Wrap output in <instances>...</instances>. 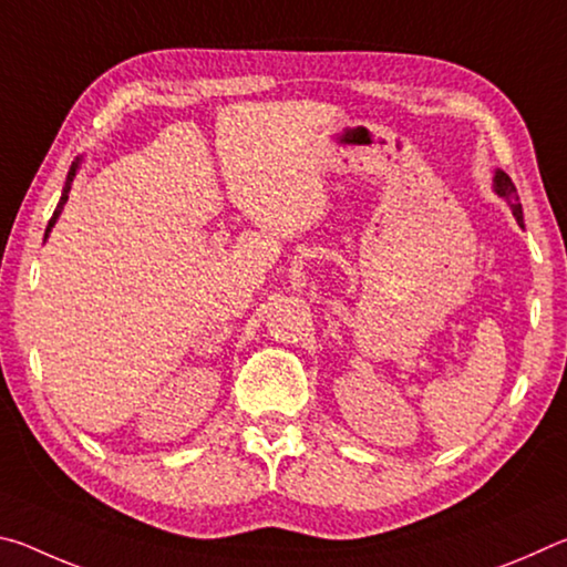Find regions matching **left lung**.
Listing matches in <instances>:
<instances>
[{"instance_id": "obj_1", "label": "left lung", "mask_w": 567, "mask_h": 567, "mask_svg": "<svg viewBox=\"0 0 567 567\" xmlns=\"http://www.w3.org/2000/svg\"><path fill=\"white\" fill-rule=\"evenodd\" d=\"M493 192H495V195L501 197V199H505L507 207H511L513 217H515V223L520 225V227H525V223H523V207H520V199H517V189H515V185H513V179L507 177L503 169H495Z\"/></svg>"}]
</instances>
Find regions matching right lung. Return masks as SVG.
Listing matches in <instances>:
<instances>
[{
    "instance_id": "1",
    "label": "right lung",
    "mask_w": 567,
    "mask_h": 567,
    "mask_svg": "<svg viewBox=\"0 0 567 567\" xmlns=\"http://www.w3.org/2000/svg\"><path fill=\"white\" fill-rule=\"evenodd\" d=\"M80 165H82V157H76L74 162H72V167H70V172H66V182H64V187H62V197H60V205H56V209H54V215H52V219H50V225H47V233H44V239L50 237V233H52V227L56 225V219H60V215H62V209H64V203L66 199H70V189H72V182H74V177H76V169H80Z\"/></svg>"
}]
</instances>
